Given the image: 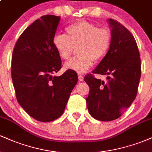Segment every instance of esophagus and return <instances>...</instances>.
Returning <instances> with one entry per match:
<instances>
[{"mask_svg":"<svg viewBox=\"0 0 152 152\" xmlns=\"http://www.w3.org/2000/svg\"><path fill=\"white\" fill-rule=\"evenodd\" d=\"M78 80H79L80 81H83V76H82L81 74H78Z\"/></svg>","mask_w":152,"mask_h":152,"instance_id":"obj_1","label":"esophagus"}]
</instances>
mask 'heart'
<instances>
[{
	"instance_id": "obj_1",
	"label": "heart",
	"mask_w": 152,
	"mask_h": 152,
	"mask_svg": "<svg viewBox=\"0 0 152 152\" xmlns=\"http://www.w3.org/2000/svg\"><path fill=\"white\" fill-rule=\"evenodd\" d=\"M66 35L57 34L53 38L54 48L59 56L67 60L76 47L77 55L64 64V69L78 73H84L105 57L111 44L112 35L110 30L99 28L96 24L80 20L66 28Z\"/></svg>"
}]
</instances>
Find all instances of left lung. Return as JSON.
Listing matches in <instances>:
<instances>
[{"mask_svg":"<svg viewBox=\"0 0 152 152\" xmlns=\"http://www.w3.org/2000/svg\"><path fill=\"white\" fill-rule=\"evenodd\" d=\"M112 40L108 53L92 71L107 75V81L87 74L84 81L89 86L86 104L92 117L109 121L121 116L137 94L141 77V59L133 35L123 25L108 20Z\"/></svg>","mask_w":152,"mask_h":152,"instance_id":"1","label":"left lung"}]
</instances>
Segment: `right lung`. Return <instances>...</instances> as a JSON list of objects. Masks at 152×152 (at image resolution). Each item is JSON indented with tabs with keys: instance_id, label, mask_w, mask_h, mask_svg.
Returning <instances> with one entry per match:
<instances>
[{
	"instance_id": "1",
	"label": "right lung",
	"mask_w": 152,
	"mask_h": 152,
	"mask_svg": "<svg viewBox=\"0 0 152 152\" xmlns=\"http://www.w3.org/2000/svg\"><path fill=\"white\" fill-rule=\"evenodd\" d=\"M60 16L46 15L31 23L15 43L11 62V76L18 102L31 117L48 122L64 113L78 76L61 69V59L54 48L53 38Z\"/></svg>"
}]
</instances>
